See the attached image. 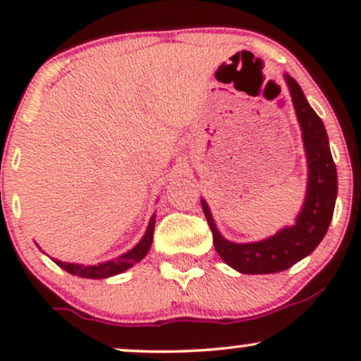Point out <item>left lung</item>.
<instances>
[{"instance_id":"obj_1","label":"left lung","mask_w":361,"mask_h":361,"mask_svg":"<svg viewBox=\"0 0 361 361\" xmlns=\"http://www.w3.org/2000/svg\"><path fill=\"white\" fill-rule=\"evenodd\" d=\"M284 80L291 93L308 160V189L303 207L296 217V224L283 228L264 241L231 243L217 231L207 202L204 199L201 201L217 255L224 259L226 264L243 274L279 273L311 255L323 241L335 211L338 176L328 133L324 130L322 118L310 106L296 80L288 73L284 75Z\"/></svg>"}]
</instances>
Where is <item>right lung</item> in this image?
Listing matches in <instances>:
<instances>
[{
    "mask_svg": "<svg viewBox=\"0 0 361 361\" xmlns=\"http://www.w3.org/2000/svg\"><path fill=\"white\" fill-rule=\"evenodd\" d=\"M154 226H155V216L150 217L149 226H147V231L144 238L140 239V243L137 246H133L130 251H127L126 255L115 257L112 261L100 262V264L95 266H85V264H75V262H63L53 259L60 266L61 269H65L66 273L80 276V278H88V279H104L110 278V276L120 274L128 268H132L133 264H137L140 259H144L149 252L150 246H152V238H154Z\"/></svg>",
    "mask_w": 361,
    "mask_h": 361,
    "instance_id": "obj_1",
    "label": "right lung"
}]
</instances>
